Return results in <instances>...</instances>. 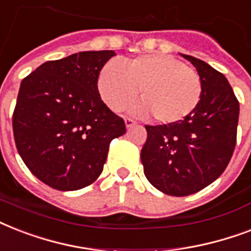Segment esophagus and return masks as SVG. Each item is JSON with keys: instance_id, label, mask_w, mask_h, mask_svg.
I'll list each match as a JSON object with an SVG mask.
<instances>
[{"instance_id": "34e87169", "label": "esophagus", "mask_w": 251, "mask_h": 251, "mask_svg": "<svg viewBox=\"0 0 251 251\" xmlns=\"http://www.w3.org/2000/svg\"><path fill=\"white\" fill-rule=\"evenodd\" d=\"M135 124H137V122L134 121L133 118H130V117L125 118V125H126V127H127V129H130V127L135 125Z\"/></svg>"}]
</instances>
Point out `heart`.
Wrapping results in <instances>:
<instances>
[{"label":"heart","mask_w":251,"mask_h":251,"mask_svg":"<svg viewBox=\"0 0 251 251\" xmlns=\"http://www.w3.org/2000/svg\"><path fill=\"white\" fill-rule=\"evenodd\" d=\"M99 92L110 109L120 112L141 88L142 101L131 108L139 116L153 114L161 124L190 116L202 96L199 75L175 57L143 54L125 62L110 61L99 75Z\"/></svg>","instance_id":"obj_1"}]
</instances>
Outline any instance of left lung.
<instances>
[{
  "mask_svg": "<svg viewBox=\"0 0 251 251\" xmlns=\"http://www.w3.org/2000/svg\"><path fill=\"white\" fill-rule=\"evenodd\" d=\"M198 72L202 96L185 120L168 125H146L141 152L145 175L168 195L194 194L226 171L233 155L240 104L229 82L204 61L181 54Z\"/></svg>",
  "mask_w": 251,
  "mask_h": 251,
  "instance_id": "obj_1",
  "label": "left lung"
}]
</instances>
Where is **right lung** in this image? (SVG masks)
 Segmentation results:
<instances>
[{
	"label": "right lung",
	"instance_id": "1",
	"mask_svg": "<svg viewBox=\"0 0 251 251\" xmlns=\"http://www.w3.org/2000/svg\"><path fill=\"white\" fill-rule=\"evenodd\" d=\"M114 50L74 53L40 65L22 80L13 114L22 160L48 186L73 191L101 175L125 122L102 102L98 78Z\"/></svg>",
	"mask_w": 251,
	"mask_h": 251
}]
</instances>
